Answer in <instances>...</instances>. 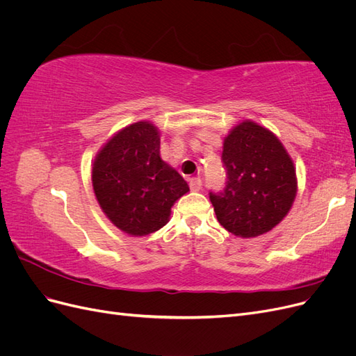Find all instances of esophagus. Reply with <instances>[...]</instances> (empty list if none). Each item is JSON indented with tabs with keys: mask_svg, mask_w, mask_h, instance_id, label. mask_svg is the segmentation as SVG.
Returning <instances> with one entry per match:
<instances>
[{
	"mask_svg": "<svg viewBox=\"0 0 356 356\" xmlns=\"http://www.w3.org/2000/svg\"><path fill=\"white\" fill-rule=\"evenodd\" d=\"M190 188L193 191H200L202 190V179L200 178H191L190 179Z\"/></svg>",
	"mask_w": 356,
	"mask_h": 356,
	"instance_id": "1",
	"label": "esophagus"
}]
</instances>
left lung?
<instances>
[{
  "label": "left lung",
  "mask_w": 356,
  "mask_h": 356,
  "mask_svg": "<svg viewBox=\"0 0 356 356\" xmlns=\"http://www.w3.org/2000/svg\"><path fill=\"white\" fill-rule=\"evenodd\" d=\"M225 186L209 191L222 227L241 238L272 230L293 207L297 178L293 160L266 127L243 122L224 139Z\"/></svg>",
  "instance_id": "1"
}]
</instances>
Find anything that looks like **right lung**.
I'll list each match as a JSON object with an SVG mask.
<instances>
[{
    "label": "right lung",
    "mask_w": 356,
    "mask_h": 356,
    "mask_svg": "<svg viewBox=\"0 0 356 356\" xmlns=\"http://www.w3.org/2000/svg\"><path fill=\"white\" fill-rule=\"evenodd\" d=\"M92 182L106 217L132 236L163 227L170 208L190 190L160 159V135L148 122L124 127L104 145L93 163Z\"/></svg>",
    "instance_id": "add662e5"
}]
</instances>
